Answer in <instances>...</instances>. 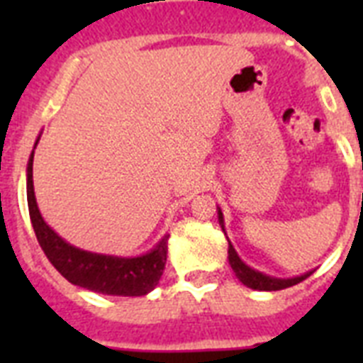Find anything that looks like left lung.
<instances>
[{"label": "left lung", "instance_id": "8db88e82", "mask_svg": "<svg viewBox=\"0 0 363 363\" xmlns=\"http://www.w3.org/2000/svg\"><path fill=\"white\" fill-rule=\"evenodd\" d=\"M218 222H220V228L224 230V215H222L220 207H218ZM228 259H230V265H232L235 277H238L245 286L252 288V290H264V292H273V290H282V288L294 286V284L305 281L313 273V271H307L303 275L292 277V279H277V277L259 273V271L252 269L250 265H247L239 258V254L235 252V248H233V245L230 241H228Z\"/></svg>", "mask_w": 363, "mask_h": 363}]
</instances>
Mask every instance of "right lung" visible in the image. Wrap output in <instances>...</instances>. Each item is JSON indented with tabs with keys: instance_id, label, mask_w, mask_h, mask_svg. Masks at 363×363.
<instances>
[{
	"instance_id": "1",
	"label": "right lung",
	"mask_w": 363,
	"mask_h": 363,
	"mask_svg": "<svg viewBox=\"0 0 363 363\" xmlns=\"http://www.w3.org/2000/svg\"><path fill=\"white\" fill-rule=\"evenodd\" d=\"M39 137L33 145V150L39 143ZM33 150H31L28 169H26L28 209H30L31 226L37 235V241L41 245L43 252L50 259V264L71 284L86 288L92 292L105 294V296H145L152 292L165 269L169 235H164L152 250L141 256H133V258L90 252V250H82L69 245L48 226L39 213L35 192H33Z\"/></svg>"
}]
</instances>
